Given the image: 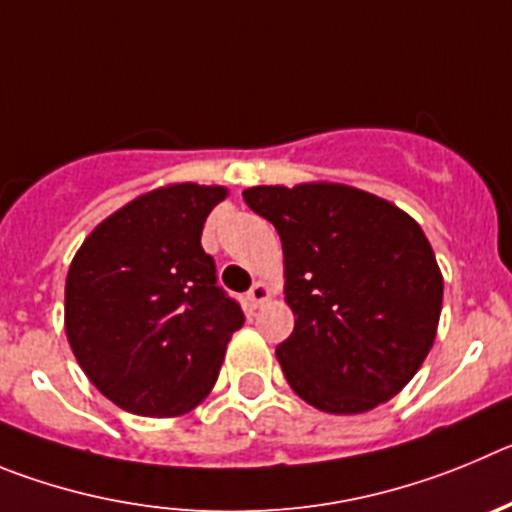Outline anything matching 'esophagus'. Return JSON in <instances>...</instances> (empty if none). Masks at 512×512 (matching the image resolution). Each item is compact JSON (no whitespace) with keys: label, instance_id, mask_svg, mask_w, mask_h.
<instances>
[{"label":"esophagus","instance_id":"34e87169","mask_svg":"<svg viewBox=\"0 0 512 512\" xmlns=\"http://www.w3.org/2000/svg\"><path fill=\"white\" fill-rule=\"evenodd\" d=\"M267 298H270V288H267V283H262V280H260V283L252 285L250 290H247V303H250V308L262 306Z\"/></svg>","mask_w":512,"mask_h":512}]
</instances>
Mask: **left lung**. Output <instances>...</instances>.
I'll use <instances>...</instances> for the list:
<instances>
[{
    "instance_id": "8db88e82",
    "label": "left lung",
    "mask_w": 512,
    "mask_h": 512,
    "mask_svg": "<svg viewBox=\"0 0 512 512\" xmlns=\"http://www.w3.org/2000/svg\"><path fill=\"white\" fill-rule=\"evenodd\" d=\"M278 229L293 334L275 354L293 393L336 416L365 413L411 382L436 339L444 278L423 229L342 183L247 188Z\"/></svg>"
}]
</instances>
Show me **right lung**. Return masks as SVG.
<instances>
[{"mask_svg": "<svg viewBox=\"0 0 512 512\" xmlns=\"http://www.w3.org/2000/svg\"><path fill=\"white\" fill-rule=\"evenodd\" d=\"M227 188L176 183L137 196L84 239L66 278L78 365L124 411L183 416L214 388L245 313L201 247Z\"/></svg>", "mask_w": 512, "mask_h": 512, "instance_id": "1", "label": "right lung"}]
</instances>
